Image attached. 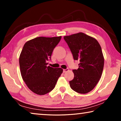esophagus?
Listing matches in <instances>:
<instances>
[{
  "label": "esophagus",
  "mask_w": 121,
  "mask_h": 121,
  "mask_svg": "<svg viewBox=\"0 0 121 121\" xmlns=\"http://www.w3.org/2000/svg\"><path fill=\"white\" fill-rule=\"evenodd\" d=\"M68 71V69H63V73H66L67 71Z\"/></svg>",
  "instance_id": "1"
}]
</instances>
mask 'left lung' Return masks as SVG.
<instances>
[{
  "instance_id": "1",
  "label": "left lung",
  "mask_w": 121,
  "mask_h": 121,
  "mask_svg": "<svg viewBox=\"0 0 121 121\" xmlns=\"http://www.w3.org/2000/svg\"><path fill=\"white\" fill-rule=\"evenodd\" d=\"M74 60H78V68L73 69L74 78L70 86L77 93L85 94L92 91L101 78L104 58L98 41L83 32L64 36Z\"/></svg>"
}]
</instances>
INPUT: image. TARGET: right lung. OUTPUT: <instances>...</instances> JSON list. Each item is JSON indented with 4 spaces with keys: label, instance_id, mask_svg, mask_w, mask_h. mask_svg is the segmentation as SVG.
<instances>
[{
    "label": "right lung",
    "instance_id": "add662e5",
    "mask_svg": "<svg viewBox=\"0 0 121 121\" xmlns=\"http://www.w3.org/2000/svg\"><path fill=\"white\" fill-rule=\"evenodd\" d=\"M61 36L39 37L24 45L19 58L22 78L29 89L38 95H44L54 89L63 72L60 68L47 66L54 48Z\"/></svg>",
    "mask_w": 121,
    "mask_h": 121
}]
</instances>
